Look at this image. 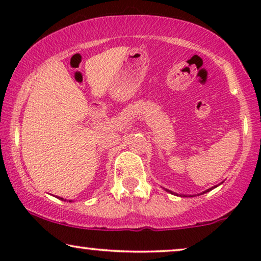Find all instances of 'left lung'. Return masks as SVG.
<instances>
[{
    "mask_svg": "<svg viewBox=\"0 0 261 261\" xmlns=\"http://www.w3.org/2000/svg\"><path fill=\"white\" fill-rule=\"evenodd\" d=\"M216 187H217V185H215V187H214V188H216ZM214 188H212V189H208V190H205L204 192H203V194H205V192H209L210 190H213V189H214ZM166 191H169V192H171V194H174V192H172V191H170V190H166ZM184 196H185V195H184Z\"/></svg>",
    "mask_w": 261,
    "mask_h": 261,
    "instance_id": "obj_1",
    "label": "left lung"
}]
</instances>
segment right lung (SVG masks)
<instances>
[{"mask_svg": "<svg viewBox=\"0 0 261 261\" xmlns=\"http://www.w3.org/2000/svg\"><path fill=\"white\" fill-rule=\"evenodd\" d=\"M59 199H62V201H66V199H64V198H59ZM69 202H72V201H69Z\"/></svg>", "mask_w": 261, "mask_h": 261, "instance_id": "1", "label": "right lung"}]
</instances>
